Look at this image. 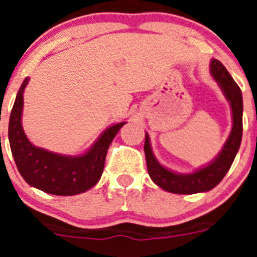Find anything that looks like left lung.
I'll use <instances>...</instances> for the list:
<instances>
[{
    "label": "left lung",
    "instance_id": "obj_1",
    "mask_svg": "<svg viewBox=\"0 0 257 257\" xmlns=\"http://www.w3.org/2000/svg\"><path fill=\"white\" fill-rule=\"evenodd\" d=\"M210 73L217 82L220 90L230 106V134L222 145L221 151L212 161L199 169H196L193 172L180 174V172L172 171L171 169H167L166 166L158 162L153 153V149H152L148 133H145L144 152L149 176L154 184H157L166 192L175 193V194H194V193H203L213 189L229 171L231 163L239 151L240 142H242V131H243L242 91L234 82V79L231 78L226 68L216 59H211Z\"/></svg>",
    "mask_w": 257,
    "mask_h": 257
}]
</instances>
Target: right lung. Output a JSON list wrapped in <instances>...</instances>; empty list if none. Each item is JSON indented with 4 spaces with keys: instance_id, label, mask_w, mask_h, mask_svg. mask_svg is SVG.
<instances>
[{
    "instance_id": "1",
    "label": "right lung",
    "mask_w": 257,
    "mask_h": 257,
    "mask_svg": "<svg viewBox=\"0 0 257 257\" xmlns=\"http://www.w3.org/2000/svg\"><path fill=\"white\" fill-rule=\"evenodd\" d=\"M27 77L18 91L9 122L11 153L23 179L33 188L55 196H76L91 189L100 180L109 145L126 122L113 123L99 135L94 144L77 156L55 153L36 147L23 130L22 117Z\"/></svg>"
}]
</instances>
